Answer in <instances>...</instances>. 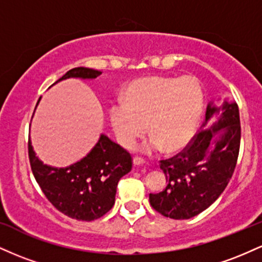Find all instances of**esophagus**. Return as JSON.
I'll use <instances>...</instances> for the list:
<instances>
[{"label":"esophagus","instance_id":"34e87169","mask_svg":"<svg viewBox=\"0 0 262 262\" xmlns=\"http://www.w3.org/2000/svg\"><path fill=\"white\" fill-rule=\"evenodd\" d=\"M133 162H134V165H143V164H145V159L141 158V156H135V158L133 159Z\"/></svg>","mask_w":262,"mask_h":262}]
</instances>
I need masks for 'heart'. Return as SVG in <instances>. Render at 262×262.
<instances>
[{"label": "heart", "mask_w": 262, "mask_h": 262, "mask_svg": "<svg viewBox=\"0 0 262 262\" xmlns=\"http://www.w3.org/2000/svg\"><path fill=\"white\" fill-rule=\"evenodd\" d=\"M203 111V91L192 76H151L135 80L125 89L123 102L110 108L117 140L132 149L148 132L152 138L146 150L165 146L176 151L193 137Z\"/></svg>", "instance_id": "heart-1"}]
</instances>
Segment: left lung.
Wrapping results in <instances>:
<instances>
[{"instance_id": "left-lung-1", "label": "left lung", "mask_w": 262, "mask_h": 262, "mask_svg": "<svg viewBox=\"0 0 262 262\" xmlns=\"http://www.w3.org/2000/svg\"><path fill=\"white\" fill-rule=\"evenodd\" d=\"M223 112L212 128H206L219 108L208 104L201 129L182 151L160 160L166 188L150 193L151 207L172 219H189L207 209L221 196L233 176L240 149L239 108L225 102Z\"/></svg>"}]
</instances>
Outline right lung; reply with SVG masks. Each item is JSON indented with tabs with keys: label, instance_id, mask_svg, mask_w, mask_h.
<instances>
[{
	"label": "right lung",
	"instance_id": "obj_1",
	"mask_svg": "<svg viewBox=\"0 0 262 262\" xmlns=\"http://www.w3.org/2000/svg\"><path fill=\"white\" fill-rule=\"evenodd\" d=\"M101 74L93 69L75 68L56 82L69 77L95 79ZM28 155L33 175L48 201L68 217L86 222L101 218L111 210L118 181L133 166L132 155L106 135H101L82 160L65 169L44 165L33 151L31 140Z\"/></svg>",
	"mask_w": 262,
	"mask_h": 262
}]
</instances>
